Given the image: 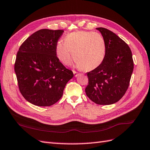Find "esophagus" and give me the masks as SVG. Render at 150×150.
I'll return each instance as SVG.
<instances>
[{"label":"esophagus","mask_w":150,"mask_h":150,"mask_svg":"<svg viewBox=\"0 0 150 150\" xmlns=\"http://www.w3.org/2000/svg\"><path fill=\"white\" fill-rule=\"evenodd\" d=\"M73 72H74V76H75V77H76L79 75V73H77L75 71H73Z\"/></svg>","instance_id":"esophagus-1"}]
</instances>
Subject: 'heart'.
Wrapping results in <instances>:
<instances>
[{
  "label": "heart",
  "instance_id": "1",
  "mask_svg": "<svg viewBox=\"0 0 150 150\" xmlns=\"http://www.w3.org/2000/svg\"><path fill=\"white\" fill-rule=\"evenodd\" d=\"M105 43L97 33L78 31L69 34L64 42H59L55 53L59 60L69 66L75 58L77 67L86 70L98 67L105 58ZM74 56H73V55Z\"/></svg>",
  "mask_w": 150,
  "mask_h": 150
}]
</instances>
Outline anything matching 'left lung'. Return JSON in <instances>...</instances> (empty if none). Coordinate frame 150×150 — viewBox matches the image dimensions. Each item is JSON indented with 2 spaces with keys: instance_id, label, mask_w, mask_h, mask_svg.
<instances>
[{
  "instance_id": "left-lung-1",
  "label": "left lung",
  "mask_w": 150,
  "mask_h": 150,
  "mask_svg": "<svg viewBox=\"0 0 150 150\" xmlns=\"http://www.w3.org/2000/svg\"><path fill=\"white\" fill-rule=\"evenodd\" d=\"M105 43L103 61L87 73L89 82L85 91L88 98L98 105H111L126 93L134 69L132 54L128 45L112 31L96 28Z\"/></svg>"
}]
</instances>
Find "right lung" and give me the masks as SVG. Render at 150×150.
Listing matches in <instances>:
<instances>
[{
	"label": "right lung",
	"mask_w": 150,
	"mask_h": 150,
	"mask_svg": "<svg viewBox=\"0 0 150 150\" xmlns=\"http://www.w3.org/2000/svg\"><path fill=\"white\" fill-rule=\"evenodd\" d=\"M63 33V30H38L24 41L17 53L15 71L20 91L34 105L48 107L58 102L74 76L55 53Z\"/></svg>",
	"instance_id": "1"
}]
</instances>
